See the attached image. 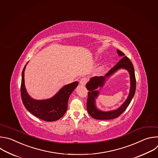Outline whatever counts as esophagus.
I'll use <instances>...</instances> for the list:
<instances>
[{
    "label": "esophagus",
    "instance_id": "obj_1",
    "mask_svg": "<svg viewBox=\"0 0 158 158\" xmlns=\"http://www.w3.org/2000/svg\"><path fill=\"white\" fill-rule=\"evenodd\" d=\"M88 82V78H86V77H83V78H81L80 80V85H81L82 86H85L86 83Z\"/></svg>",
    "mask_w": 158,
    "mask_h": 158
}]
</instances>
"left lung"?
Returning a JSON list of instances; mask_svg holds the SVG:
<instances>
[{"label":"left lung","mask_w":158,"mask_h":158,"mask_svg":"<svg viewBox=\"0 0 158 158\" xmlns=\"http://www.w3.org/2000/svg\"><path fill=\"white\" fill-rule=\"evenodd\" d=\"M119 56H123L122 58L117 63L106 75L105 77H94L86 83L88 92V99L86 102V109L88 113L91 117L97 119H111L119 116L127 108L133 99L136 91V78L134 67L130 60L125 56L124 54L119 50H117ZM121 68L127 69L131 75V90L129 95L124 103L117 110L110 112H102L96 107L95 98L99 94V92L96 90L98 87H102L104 84L106 77H109L114 72Z\"/></svg>","instance_id":"obj_1"}]
</instances>
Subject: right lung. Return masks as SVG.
<instances>
[{"mask_svg": "<svg viewBox=\"0 0 158 158\" xmlns=\"http://www.w3.org/2000/svg\"><path fill=\"white\" fill-rule=\"evenodd\" d=\"M25 65L22 73L20 87L21 98L25 108L36 117L46 121H54L61 118L66 113L70 95L77 86L75 81L63 86L54 97L50 99L37 100L31 98L27 92L24 83Z\"/></svg>", "mask_w": 158, "mask_h": 158, "instance_id": "add662e5", "label": "right lung"}]
</instances>
